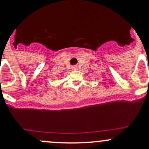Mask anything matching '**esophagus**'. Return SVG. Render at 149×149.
<instances>
[{"label": "esophagus", "mask_w": 149, "mask_h": 149, "mask_svg": "<svg viewBox=\"0 0 149 149\" xmlns=\"http://www.w3.org/2000/svg\"><path fill=\"white\" fill-rule=\"evenodd\" d=\"M72 70H73V71H76V70H77V66H73L72 67Z\"/></svg>", "instance_id": "esophagus-1"}]
</instances>
